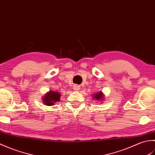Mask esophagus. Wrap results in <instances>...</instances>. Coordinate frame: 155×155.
<instances>
[{
	"label": "esophagus",
	"instance_id": "34e87169",
	"mask_svg": "<svg viewBox=\"0 0 155 155\" xmlns=\"http://www.w3.org/2000/svg\"><path fill=\"white\" fill-rule=\"evenodd\" d=\"M79 88H80V87H79V85H77V84H74V85H73V89L74 90V91H78L79 90Z\"/></svg>",
	"mask_w": 155,
	"mask_h": 155
}]
</instances>
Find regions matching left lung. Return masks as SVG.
<instances>
[{
  "instance_id": "1",
  "label": "left lung",
  "mask_w": 155,
  "mask_h": 155,
  "mask_svg": "<svg viewBox=\"0 0 155 155\" xmlns=\"http://www.w3.org/2000/svg\"><path fill=\"white\" fill-rule=\"evenodd\" d=\"M93 95V98L96 99V101H103L104 99V95L103 93L101 91H99L97 93H95Z\"/></svg>"
}]
</instances>
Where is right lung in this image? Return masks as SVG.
Here are the masks:
<instances>
[{
	"instance_id": "obj_1",
	"label": "right lung",
	"mask_w": 155,
	"mask_h": 155,
	"mask_svg": "<svg viewBox=\"0 0 155 155\" xmlns=\"http://www.w3.org/2000/svg\"><path fill=\"white\" fill-rule=\"evenodd\" d=\"M60 98L61 93H58V92L50 91L42 98V101L46 105L52 106V105L54 104L56 102L60 101Z\"/></svg>"
}]
</instances>
